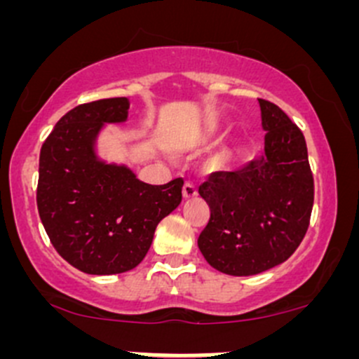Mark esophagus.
Here are the masks:
<instances>
[{
    "label": "esophagus",
    "instance_id": "1",
    "mask_svg": "<svg viewBox=\"0 0 359 359\" xmlns=\"http://www.w3.org/2000/svg\"><path fill=\"white\" fill-rule=\"evenodd\" d=\"M196 194H198V189H196V186H194V184H191V182L184 184L182 196L186 198V200H191V198H194Z\"/></svg>",
    "mask_w": 359,
    "mask_h": 359
}]
</instances>
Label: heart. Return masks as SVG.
<instances>
[{"label": "heart", "instance_id": "heart-1", "mask_svg": "<svg viewBox=\"0 0 359 359\" xmlns=\"http://www.w3.org/2000/svg\"><path fill=\"white\" fill-rule=\"evenodd\" d=\"M217 132H219V130H217L215 125H208L205 128V132L201 133L200 142L201 144H208L210 140L215 139ZM229 159H231V151H222V153H219L215 158L212 159V161H210V166H212V168H215V170H222V168H226L227 163H229Z\"/></svg>", "mask_w": 359, "mask_h": 359}]
</instances>
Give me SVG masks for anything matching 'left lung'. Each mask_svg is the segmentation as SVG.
<instances>
[{"label":"left lung","instance_id":"left-lung-1","mask_svg":"<svg viewBox=\"0 0 359 359\" xmlns=\"http://www.w3.org/2000/svg\"><path fill=\"white\" fill-rule=\"evenodd\" d=\"M259 104L264 156L234 172H213L198 189L210 206L198 247L210 266L231 276H252L285 262L306 236L313 212L304 133L276 104Z\"/></svg>","mask_w":359,"mask_h":359}]
</instances>
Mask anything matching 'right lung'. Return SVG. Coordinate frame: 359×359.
Masks as SVG:
<instances>
[{
	"mask_svg": "<svg viewBox=\"0 0 359 359\" xmlns=\"http://www.w3.org/2000/svg\"><path fill=\"white\" fill-rule=\"evenodd\" d=\"M128 107L126 97L76 106L57 121L39 153V219L59 255L86 274L139 266L159 220L182 201L180 177L151 186L126 166L97 159L99 130L125 121Z\"/></svg>",
	"mask_w": 359,
	"mask_h": 359,
	"instance_id": "obj_1",
	"label": "right lung"
}]
</instances>
